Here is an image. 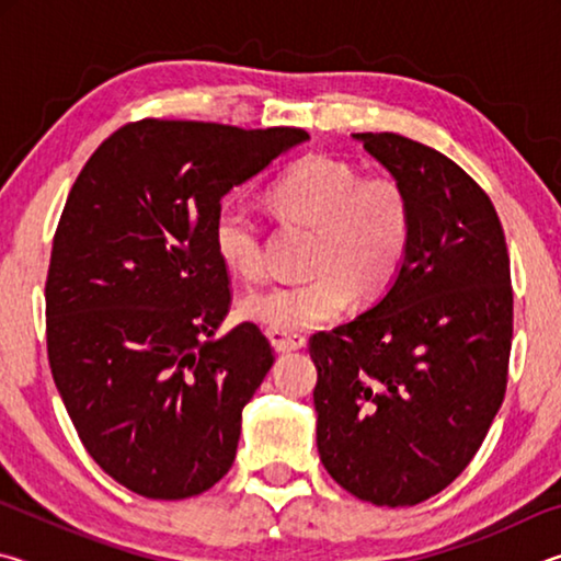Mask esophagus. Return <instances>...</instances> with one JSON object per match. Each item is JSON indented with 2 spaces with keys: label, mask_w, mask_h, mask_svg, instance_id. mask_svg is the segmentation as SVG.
<instances>
[{
  "label": "esophagus",
  "mask_w": 561,
  "mask_h": 561,
  "mask_svg": "<svg viewBox=\"0 0 561 561\" xmlns=\"http://www.w3.org/2000/svg\"><path fill=\"white\" fill-rule=\"evenodd\" d=\"M267 339L272 341V346L279 351V354H289V351H299L307 346V339L301 334H289V331H279V329H267Z\"/></svg>",
  "instance_id": "obj_1"
}]
</instances>
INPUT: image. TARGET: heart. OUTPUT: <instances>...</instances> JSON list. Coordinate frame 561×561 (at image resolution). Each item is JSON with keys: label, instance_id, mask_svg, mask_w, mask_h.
Here are the masks:
<instances>
[{"label": "heart", "instance_id": "1", "mask_svg": "<svg viewBox=\"0 0 561 561\" xmlns=\"http://www.w3.org/2000/svg\"><path fill=\"white\" fill-rule=\"evenodd\" d=\"M270 203L291 222L314 227L307 282H274L247 291L240 317L297 334L334 321L356 294L374 301L403 270L413 232V207L401 180L360 178L331 156H304L274 180ZM217 260L242 279L264 272L262 234L240 195H227L213 217Z\"/></svg>", "mask_w": 561, "mask_h": 561}]
</instances>
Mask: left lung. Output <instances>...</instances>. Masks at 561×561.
I'll use <instances>...</instances> for the list:
<instances>
[{"instance_id":"1","label":"left lung","mask_w":561,"mask_h":561,"mask_svg":"<svg viewBox=\"0 0 561 561\" xmlns=\"http://www.w3.org/2000/svg\"><path fill=\"white\" fill-rule=\"evenodd\" d=\"M413 207L403 270L371 309L309 339L317 448L341 488L374 505L438 495L468 468L505 398L510 257L474 180L398 133H354Z\"/></svg>"}]
</instances>
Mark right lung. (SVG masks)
<instances>
[{
    "instance_id": "right-lung-1",
    "label": "right lung",
    "mask_w": 561,
    "mask_h": 561,
    "mask_svg": "<svg viewBox=\"0 0 561 561\" xmlns=\"http://www.w3.org/2000/svg\"><path fill=\"white\" fill-rule=\"evenodd\" d=\"M304 140L301 128L146 118L76 178L46 277V348L83 448L138 495H201L232 468L242 408L274 356L250 321L215 336L230 279L213 217Z\"/></svg>"
}]
</instances>
